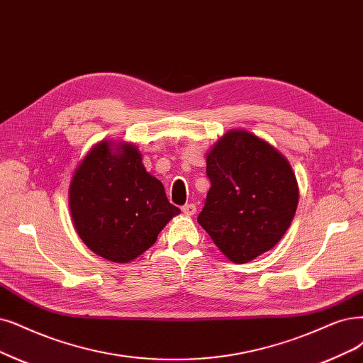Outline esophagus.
<instances>
[{
    "instance_id": "esophagus-1",
    "label": "esophagus",
    "mask_w": 363,
    "mask_h": 363,
    "mask_svg": "<svg viewBox=\"0 0 363 363\" xmlns=\"http://www.w3.org/2000/svg\"><path fill=\"white\" fill-rule=\"evenodd\" d=\"M196 211H197V208L194 203H186L182 206V212L185 213V216H194Z\"/></svg>"
}]
</instances>
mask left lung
Listing matches in <instances>:
<instances>
[{"label": "left lung", "mask_w": 363, "mask_h": 363, "mask_svg": "<svg viewBox=\"0 0 363 363\" xmlns=\"http://www.w3.org/2000/svg\"><path fill=\"white\" fill-rule=\"evenodd\" d=\"M211 181L197 221L233 263L251 262L284 236L299 202L286 157L245 130H230L206 155Z\"/></svg>", "instance_id": "8db88e82"}]
</instances>
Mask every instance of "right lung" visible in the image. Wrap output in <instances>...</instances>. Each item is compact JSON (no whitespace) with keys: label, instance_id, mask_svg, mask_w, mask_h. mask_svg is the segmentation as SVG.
<instances>
[{"label":"right lung","instance_id":"right-lung-1","mask_svg":"<svg viewBox=\"0 0 363 363\" xmlns=\"http://www.w3.org/2000/svg\"><path fill=\"white\" fill-rule=\"evenodd\" d=\"M74 229L97 256L128 263L151 248L181 212L131 143L101 140L80 161L69 189Z\"/></svg>","mask_w":363,"mask_h":363}]
</instances>
